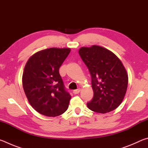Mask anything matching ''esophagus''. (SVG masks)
<instances>
[{"instance_id": "34e87169", "label": "esophagus", "mask_w": 148, "mask_h": 148, "mask_svg": "<svg viewBox=\"0 0 148 148\" xmlns=\"http://www.w3.org/2000/svg\"><path fill=\"white\" fill-rule=\"evenodd\" d=\"M79 92H80V89H76V90H74V91H73V93H74V95H77V94H78Z\"/></svg>"}]
</instances>
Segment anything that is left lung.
<instances>
[{"mask_svg": "<svg viewBox=\"0 0 148 148\" xmlns=\"http://www.w3.org/2000/svg\"><path fill=\"white\" fill-rule=\"evenodd\" d=\"M79 54L91 76L93 98L87 104L92 111L106 114L116 109L123 100L128 74L118 57L103 47H82Z\"/></svg>", "mask_w": 148, "mask_h": 148, "instance_id": "8db88e82", "label": "left lung"}]
</instances>
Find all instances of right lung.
Listing matches in <instances>:
<instances>
[{
  "label": "right lung",
  "mask_w": 148,
  "mask_h": 148,
  "mask_svg": "<svg viewBox=\"0 0 148 148\" xmlns=\"http://www.w3.org/2000/svg\"><path fill=\"white\" fill-rule=\"evenodd\" d=\"M71 48L51 47L30 57L25 66L22 84L31 106L44 116L56 117L68 109L71 96L64 89L59 70Z\"/></svg>",
  "instance_id": "add662e5"
}]
</instances>
